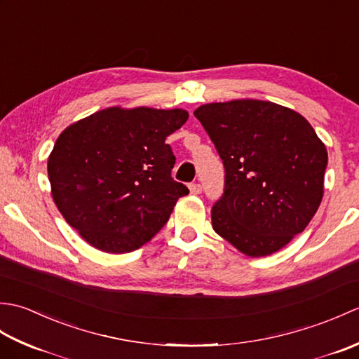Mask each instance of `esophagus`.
<instances>
[{
	"label": "esophagus",
	"mask_w": 359,
	"mask_h": 359,
	"mask_svg": "<svg viewBox=\"0 0 359 359\" xmlns=\"http://www.w3.org/2000/svg\"><path fill=\"white\" fill-rule=\"evenodd\" d=\"M189 191H191V194H194V196H197V194H201L202 193V185L201 184H191L189 185Z\"/></svg>",
	"instance_id": "1"
}]
</instances>
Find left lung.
I'll return each instance as SVG.
<instances>
[{"label": "left lung", "mask_w": 359, "mask_h": 359, "mask_svg": "<svg viewBox=\"0 0 359 359\" xmlns=\"http://www.w3.org/2000/svg\"><path fill=\"white\" fill-rule=\"evenodd\" d=\"M194 116L225 166L212 228L247 256L276 253L323 201L325 144L301 114L271 102L208 103Z\"/></svg>", "instance_id": "left-lung-1"}]
</instances>
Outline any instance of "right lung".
<instances>
[{"label": "right lung", "instance_id": "obj_1", "mask_svg": "<svg viewBox=\"0 0 359 359\" xmlns=\"http://www.w3.org/2000/svg\"><path fill=\"white\" fill-rule=\"evenodd\" d=\"M188 120L185 109L106 108L60 134L48 160L52 197L89 245L129 253L162 230L179 197L175 157L166 137Z\"/></svg>", "mask_w": 359, "mask_h": 359}]
</instances>
